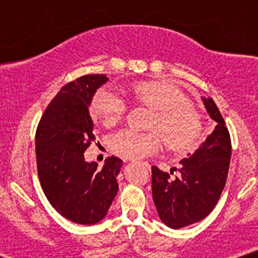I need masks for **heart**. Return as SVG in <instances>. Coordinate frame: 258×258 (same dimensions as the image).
Here are the masks:
<instances>
[{
	"instance_id": "obj_1",
	"label": "heart",
	"mask_w": 258,
	"mask_h": 258,
	"mask_svg": "<svg viewBox=\"0 0 258 258\" xmlns=\"http://www.w3.org/2000/svg\"><path fill=\"white\" fill-rule=\"evenodd\" d=\"M130 92L138 103L154 110L155 116L149 128L160 133L168 148L186 150L195 146L201 131L200 115L178 88L150 81L136 84ZM125 111L126 102L116 92L106 87L96 92L91 112L105 125L116 123ZM110 147L123 158L143 159L161 149L162 139L156 132L142 133L123 128L111 136Z\"/></svg>"
}]
</instances>
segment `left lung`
<instances>
[{
    "label": "left lung",
    "mask_w": 258,
    "mask_h": 258,
    "mask_svg": "<svg viewBox=\"0 0 258 258\" xmlns=\"http://www.w3.org/2000/svg\"><path fill=\"white\" fill-rule=\"evenodd\" d=\"M215 130L193 154L180 160L179 178L152 167V190L160 220L172 229L190 226L206 217L220 199L229 170L232 143L217 105L201 97Z\"/></svg>",
    "instance_id": "obj_1"
}]
</instances>
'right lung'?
I'll return each instance as SVG.
<instances>
[{"label": "right lung", "instance_id": "1", "mask_svg": "<svg viewBox=\"0 0 258 258\" xmlns=\"http://www.w3.org/2000/svg\"><path fill=\"white\" fill-rule=\"evenodd\" d=\"M106 75H86L61 87L44 110L36 130L37 172L44 195L67 220L98 223L117 194L122 160L111 156L102 168L84 153L96 139L90 105Z\"/></svg>", "mask_w": 258, "mask_h": 258}]
</instances>
